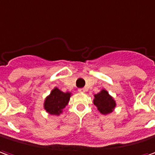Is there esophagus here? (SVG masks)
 <instances>
[{"label":"esophagus","instance_id":"esophagus-1","mask_svg":"<svg viewBox=\"0 0 155 155\" xmlns=\"http://www.w3.org/2000/svg\"><path fill=\"white\" fill-rule=\"evenodd\" d=\"M78 91L79 92H85L86 89L85 88H79Z\"/></svg>","mask_w":155,"mask_h":155}]
</instances>
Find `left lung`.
Returning a JSON list of instances; mask_svg holds the SVG:
<instances>
[{"label":"left lung","mask_w":155,"mask_h":155,"mask_svg":"<svg viewBox=\"0 0 155 155\" xmlns=\"http://www.w3.org/2000/svg\"><path fill=\"white\" fill-rule=\"evenodd\" d=\"M94 97V104L97 107L98 110L103 115L110 113L116 107V102L106 90H102Z\"/></svg>","instance_id":"8db88e82"}]
</instances>
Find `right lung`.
I'll return each instance as SVG.
<instances>
[{"label": "right lung", "mask_w": 155, "mask_h": 155, "mask_svg": "<svg viewBox=\"0 0 155 155\" xmlns=\"http://www.w3.org/2000/svg\"><path fill=\"white\" fill-rule=\"evenodd\" d=\"M70 95L69 92L64 93L59 89L54 88L45 100V109L51 115H59L68 105Z\"/></svg>", "instance_id": "right-lung-1"}]
</instances>
